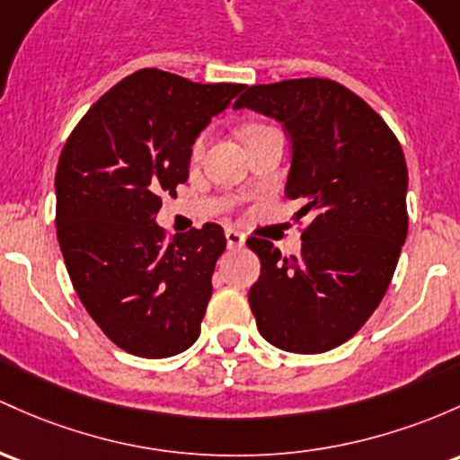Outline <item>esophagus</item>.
<instances>
[{
    "mask_svg": "<svg viewBox=\"0 0 460 460\" xmlns=\"http://www.w3.org/2000/svg\"><path fill=\"white\" fill-rule=\"evenodd\" d=\"M225 238H226V246H229V249H242L246 242L244 234H240L238 229H226Z\"/></svg>",
    "mask_w": 460,
    "mask_h": 460,
    "instance_id": "obj_1",
    "label": "esophagus"
}]
</instances>
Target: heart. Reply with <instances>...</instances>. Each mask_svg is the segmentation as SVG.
Wrapping results in <instances>:
<instances>
[{
    "label": "heart",
    "instance_id": "obj_1",
    "mask_svg": "<svg viewBox=\"0 0 460 460\" xmlns=\"http://www.w3.org/2000/svg\"><path fill=\"white\" fill-rule=\"evenodd\" d=\"M253 128H255V126H253ZM203 146H205V137L196 139V144H194V155H200V150H203Z\"/></svg>",
    "mask_w": 460,
    "mask_h": 460
}]
</instances>
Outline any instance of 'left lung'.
Returning a JSON list of instances; mask_svg holds the SVG:
<instances>
[{"instance_id":"8db88e82","label":"left lung","mask_w":460,"mask_h":460,"mask_svg":"<svg viewBox=\"0 0 460 460\" xmlns=\"http://www.w3.org/2000/svg\"><path fill=\"white\" fill-rule=\"evenodd\" d=\"M234 109L284 124L292 141L286 196L310 216L301 253L269 240L249 304L260 334L284 351L323 353L356 334L380 305L406 242L408 168L385 119L334 80L255 84Z\"/></svg>"}]
</instances>
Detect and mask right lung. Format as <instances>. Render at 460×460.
Segmentation results:
<instances>
[{
	"instance_id": "1",
	"label": "right lung",
	"mask_w": 460,
	"mask_h": 460,
	"mask_svg": "<svg viewBox=\"0 0 460 460\" xmlns=\"http://www.w3.org/2000/svg\"><path fill=\"white\" fill-rule=\"evenodd\" d=\"M244 89L139 69L87 111L60 153L65 266L91 319L124 351L170 358L200 334L225 231L207 222L168 242L155 218L161 196L188 181L200 130Z\"/></svg>"
}]
</instances>
